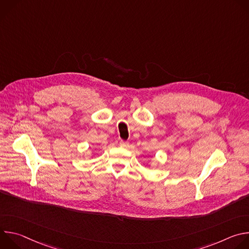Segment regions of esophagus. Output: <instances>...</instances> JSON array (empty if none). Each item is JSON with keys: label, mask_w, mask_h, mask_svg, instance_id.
I'll list each match as a JSON object with an SVG mask.
<instances>
[{"label": "esophagus", "mask_w": 249, "mask_h": 249, "mask_svg": "<svg viewBox=\"0 0 249 249\" xmlns=\"http://www.w3.org/2000/svg\"><path fill=\"white\" fill-rule=\"evenodd\" d=\"M128 145L129 144L127 143V142H125V141H120V143H119V146L122 147V148H127Z\"/></svg>", "instance_id": "obj_1"}]
</instances>
